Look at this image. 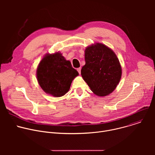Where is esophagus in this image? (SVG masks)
<instances>
[{"label":"esophagus","instance_id":"esophagus-1","mask_svg":"<svg viewBox=\"0 0 155 155\" xmlns=\"http://www.w3.org/2000/svg\"><path fill=\"white\" fill-rule=\"evenodd\" d=\"M81 68H78V69H77V71L78 72V73H79L80 74H81Z\"/></svg>","mask_w":155,"mask_h":155}]
</instances>
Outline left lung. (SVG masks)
<instances>
[{
	"mask_svg": "<svg viewBox=\"0 0 155 155\" xmlns=\"http://www.w3.org/2000/svg\"><path fill=\"white\" fill-rule=\"evenodd\" d=\"M84 58L81 75L91 90L99 96L112 93L121 77V67L115 53L97 43L86 48Z\"/></svg>",
	"mask_w": 155,
	"mask_h": 155,
	"instance_id": "obj_1",
	"label": "left lung"
}]
</instances>
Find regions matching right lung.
Masks as SVG:
<instances>
[{"label":"right lung","instance_id":"1","mask_svg":"<svg viewBox=\"0 0 155 155\" xmlns=\"http://www.w3.org/2000/svg\"><path fill=\"white\" fill-rule=\"evenodd\" d=\"M78 75L71 62L60 53L47 54L40 61L37 70L38 82L45 93L54 97L67 93L74 78Z\"/></svg>","mask_w":155,"mask_h":155}]
</instances>
